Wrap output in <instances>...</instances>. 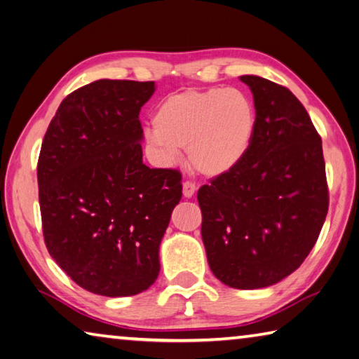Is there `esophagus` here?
I'll list each match as a JSON object with an SVG mask.
<instances>
[{"label": "esophagus", "instance_id": "obj_1", "mask_svg": "<svg viewBox=\"0 0 359 359\" xmlns=\"http://www.w3.org/2000/svg\"><path fill=\"white\" fill-rule=\"evenodd\" d=\"M196 190H198L196 185L191 184V182H185V184H184V196L185 198H188V199L193 198L194 193H196Z\"/></svg>", "mask_w": 359, "mask_h": 359}]
</instances>
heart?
<instances>
[{
  "mask_svg": "<svg viewBox=\"0 0 359 359\" xmlns=\"http://www.w3.org/2000/svg\"><path fill=\"white\" fill-rule=\"evenodd\" d=\"M144 140L165 166L182 158L210 179L224 177L242 165L256 135V109L238 89H191L168 95L154 114Z\"/></svg>",
  "mask_w": 359,
  "mask_h": 359,
  "instance_id": "b5f03b06",
  "label": "heart"
}]
</instances>
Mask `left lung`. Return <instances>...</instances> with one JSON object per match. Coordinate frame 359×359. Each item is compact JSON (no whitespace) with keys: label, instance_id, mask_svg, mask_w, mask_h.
Segmentation results:
<instances>
[{"label":"left lung","instance_id":"left-lung-1","mask_svg":"<svg viewBox=\"0 0 359 359\" xmlns=\"http://www.w3.org/2000/svg\"><path fill=\"white\" fill-rule=\"evenodd\" d=\"M256 135L236 171L199 188L202 242L210 270L233 289H264L295 271L328 213L322 140L287 88L257 75Z\"/></svg>","mask_w":359,"mask_h":359}]
</instances>
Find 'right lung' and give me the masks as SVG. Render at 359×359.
<instances>
[{
    "instance_id": "obj_1",
    "label": "right lung",
    "mask_w": 359,
    "mask_h": 359,
    "mask_svg": "<svg viewBox=\"0 0 359 359\" xmlns=\"http://www.w3.org/2000/svg\"><path fill=\"white\" fill-rule=\"evenodd\" d=\"M154 81L97 80L57 108L37 163L45 245L55 262L97 295L147 290L160 243L182 198V175L142 163L141 107Z\"/></svg>"
}]
</instances>
